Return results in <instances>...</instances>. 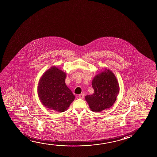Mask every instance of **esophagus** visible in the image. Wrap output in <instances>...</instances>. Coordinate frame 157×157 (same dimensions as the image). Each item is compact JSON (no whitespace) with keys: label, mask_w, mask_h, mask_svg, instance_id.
<instances>
[{"label":"esophagus","mask_w":157,"mask_h":157,"mask_svg":"<svg viewBox=\"0 0 157 157\" xmlns=\"http://www.w3.org/2000/svg\"><path fill=\"white\" fill-rule=\"evenodd\" d=\"M84 94L82 93V94H79V95H78V97H79V98H80V99H83V98H84Z\"/></svg>","instance_id":"esophagus-1"}]
</instances>
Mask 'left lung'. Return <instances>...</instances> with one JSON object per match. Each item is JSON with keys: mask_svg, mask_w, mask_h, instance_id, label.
I'll return each mask as SVG.
<instances>
[{"mask_svg": "<svg viewBox=\"0 0 157 157\" xmlns=\"http://www.w3.org/2000/svg\"><path fill=\"white\" fill-rule=\"evenodd\" d=\"M92 86L94 92L85 97L91 110L99 112L111 107L119 91L118 82L113 73L107 70L96 75Z\"/></svg>", "mask_w": 157, "mask_h": 157, "instance_id": "obj_1", "label": "left lung"}]
</instances>
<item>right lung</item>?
Wrapping results in <instances>:
<instances>
[{
    "label": "right lung",
    "instance_id": "obj_1",
    "mask_svg": "<svg viewBox=\"0 0 157 157\" xmlns=\"http://www.w3.org/2000/svg\"><path fill=\"white\" fill-rule=\"evenodd\" d=\"M66 74L53 67L47 71L39 82L38 93L43 104L59 112L67 110L75 98L66 86Z\"/></svg>",
    "mask_w": 157,
    "mask_h": 157
}]
</instances>
